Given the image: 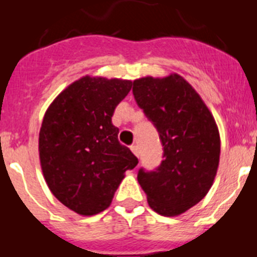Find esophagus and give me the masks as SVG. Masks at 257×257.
<instances>
[{
  "instance_id": "obj_1",
  "label": "esophagus",
  "mask_w": 257,
  "mask_h": 257,
  "mask_svg": "<svg viewBox=\"0 0 257 257\" xmlns=\"http://www.w3.org/2000/svg\"><path fill=\"white\" fill-rule=\"evenodd\" d=\"M130 149H131V152H133V153L135 154L136 157H139V148H138V145H131Z\"/></svg>"
}]
</instances>
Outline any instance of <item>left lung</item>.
I'll return each mask as SVG.
<instances>
[{"label":"left lung","instance_id":"obj_1","mask_svg":"<svg viewBox=\"0 0 257 257\" xmlns=\"http://www.w3.org/2000/svg\"><path fill=\"white\" fill-rule=\"evenodd\" d=\"M133 92L160 134L165 157L156 171L140 169L138 181L152 210L179 216L212 187L220 161L219 128L198 92L178 73L135 79Z\"/></svg>","mask_w":257,"mask_h":257}]
</instances>
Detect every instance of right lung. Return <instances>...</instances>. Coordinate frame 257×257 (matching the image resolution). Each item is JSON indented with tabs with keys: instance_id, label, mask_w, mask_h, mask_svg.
Here are the masks:
<instances>
[{
	"instance_id": "obj_1",
	"label": "right lung",
	"mask_w": 257,
	"mask_h": 257,
	"mask_svg": "<svg viewBox=\"0 0 257 257\" xmlns=\"http://www.w3.org/2000/svg\"><path fill=\"white\" fill-rule=\"evenodd\" d=\"M133 81L83 76L47 108L38 136L42 174L51 193L82 216L108 208L127 170L139 161L118 142L112 115Z\"/></svg>"
}]
</instances>
